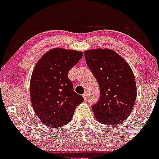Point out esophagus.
I'll return each mask as SVG.
<instances>
[{"instance_id": "34e87169", "label": "esophagus", "mask_w": 159, "mask_h": 159, "mask_svg": "<svg viewBox=\"0 0 159 159\" xmlns=\"http://www.w3.org/2000/svg\"><path fill=\"white\" fill-rule=\"evenodd\" d=\"M83 98H84V100L85 101V100H87L88 99V95H87V94L86 93H84L83 94Z\"/></svg>"}]
</instances>
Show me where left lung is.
<instances>
[{
    "instance_id": "1",
    "label": "left lung",
    "mask_w": 159,
    "mask_h": 159,
    "mask_svg": "<svg viewBox=\"0 0 159 159\" xmlns=\"http://www.w3.org/2000/svg\"><path fill=\"white\" fill-rule=\"evenodd\" d=\"M85 58L100 87V99L92 107L97 120L115 125L127 119L137 97L132 70L119 55L110 49L85 52Z\"/></svg>"
}]
</instances>
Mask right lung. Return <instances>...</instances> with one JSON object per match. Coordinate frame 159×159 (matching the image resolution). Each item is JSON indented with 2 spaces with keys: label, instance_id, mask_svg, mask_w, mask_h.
Returning <instances> with one entry per match:
<instances>
[{
  "label": "right lung",
  "instance_id": "1",
  "mask_svg": "<svg viewBox=\"0 0 159 159\" xmlns=\"http://www.w3.org/2000/svg\"><path fill=\"white\" fill-rule=\"evenodd\" d=\"M83 55L82 52L56 48L48 51L35 65L30 83L31 103L45 125L52 128L65 125L83 101L67 76Z\"/></svg>",
  "mask_w": 159,
  "mask_h": 159
}]
</instances>
